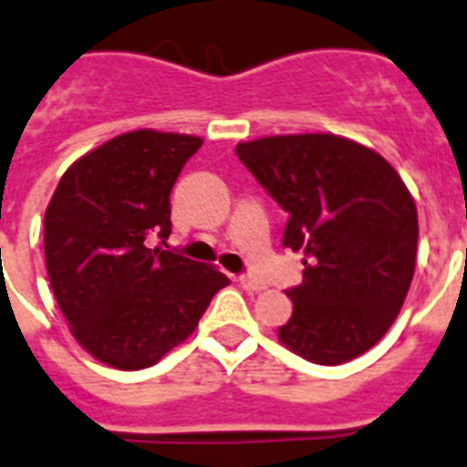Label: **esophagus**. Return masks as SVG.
<instances>
[{
  "mask_svg": "<svg viewBox=\"0 0 467 467\" xmlns=\"http://www.w3.org/2000/svg\"><path fill=\"white\" fill-rule=\"evenodd\" d=\"M239 284H242V289L254 291V294H258V291L265 289V282H261V279H256V277H251V275L239 277Z\"/></svg>",
  "mask_w": 467,
  "mask_h": 467,
  "instance_id": "obj_1",
  "label": "esophagus"
}]
</instances>
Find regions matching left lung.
Segmentation results:
<instances>
[{"label": "left lung", "instance_id": "1", "mask_svg": "<svg viewBox=\"0 0 467 467\" xmlns=\"http://www.w3.org/2000/svg\"><path fill=\"white\" fill-rule=\"evenodd\" d=\"M237 157L289 213L284 246L306 254L279 343L327 367L374 348L416 267L419 213L400 173L376 150L334 133L265 136L239 143Z\"/></svg>", "mask_w": 467, "mask_h": 467}]
</instances>
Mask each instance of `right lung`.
Segmentation results:
<instances>
[{
	"label": "right lung",
	"mask_w": 467,
	"mask_h": 467,
	"mask_svg": "<svg viewBox=\"0 0 467 467\" xmlns=\"http://www.w3.org/2000/svg\"><path fill=\"white\" fill-rule=\"evenodd\" d=\"M202 138L121 133L63 173L44 213V256L77 343L108 367H152L181 346L230 279L218 267L150 249L171 234V194Z\"/></svg>",
	"instance_id": "right-lung-1"
}]
</instances>
